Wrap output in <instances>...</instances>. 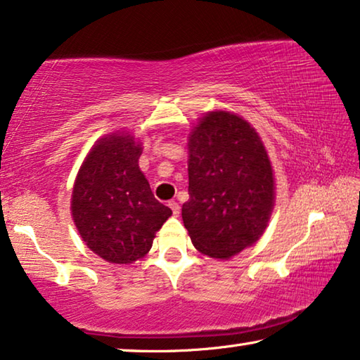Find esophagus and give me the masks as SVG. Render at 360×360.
<instances>
[{"mask_svg":"<svg viewBox=\"0 0 360 360\" xmlns=\"http://www.w3.org/2000/svg\"><path fill=\"white\" fill-rule=\"evenodd\" d=\"M168 207L171 208V211H173V214H174V216H179V213H181V207H179V203H178V202L171 200V202L168 203Z\"/></svg>","mask_w":360,"mask_h":360,"instance_id":"34e87169","label":"esophagus"}]
</instances>
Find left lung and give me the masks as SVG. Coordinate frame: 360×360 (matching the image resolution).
Returning <instances> with one entry per match:
<instances>
[{
  "label": "left lung",
  "instance_id": "8db88e82",
  "mask_svg": "<svg viewBox=\"0 0 360 360\" xmlns=\"http://www.w3.org/2000/svg\"><path fill=\"white\" fill-rule=\"evenodd\" d=\"M182 221L198 252L227 259L259 240L276 187L259 134L232 112H208L189 138Z\"/></svg>",
  "mask_w": 360,
  "mask_h": 360
}]
</instances>
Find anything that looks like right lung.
Masks as SVG:
<instances>
[{
  "label": "right lung",
  "mask_w": 360,
  "mask_h": 360,
  "mask_svg": "<svg viewBox=\"0 0 360 360\" xmlns=\"http://www.w3.org/2000/svg\"><path fill=\"white\" fill-rule=\"evenodd\" d=\"M141 142L129 133L99 139L84 158L72 192V216L86 247L102 259L129 264L149 253L171 210L139 169Z\"/></svg>",
  "instance_id": "1"
}]
</instances>
